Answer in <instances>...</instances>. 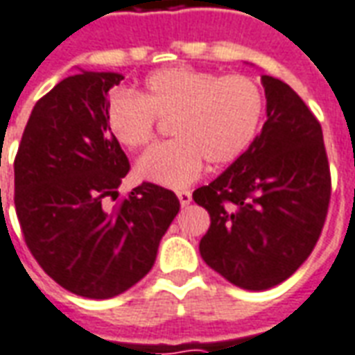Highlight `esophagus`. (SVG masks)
I'll use <instances>...</instances> for the list:
<instances>
[{"label":"esophagus","instance_id":"1","mask_svg":"<svg viewBox=\"0 0 355 355\" xmlns=\"http://www.w3.org/2000/svg\"><path fill=\"white\" fill-rule=\"evenodd\" d=\"M178 198H180L181 208H187L193 200V195H191V191H178Z\"/></svg>","mask_w":355,"mask_h":355}]
</instances>
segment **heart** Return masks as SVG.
I'll return each instance as SVG.
<instances>
[{"label": "heart", "mask_w": 355, "mask_h": 355, "mask_svg": "<svg viewBox=\"0 0 355 355\" xmlns=\"http://www.w3.org/2000/svg\"><path fill=\"white\" fill-rule=\"evenodd\" d=\"M265 94L252 77L219 75L189 66L153 71L139 94L115 90L105 121L111 136L130 151L153 141L159 121H172L175 139L160 144L138 162L141 180L185 187L209 166L231 164L259 134Z\"/></svg>", "instance_id": "b5f03b06"}]
</instances>
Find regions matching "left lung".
Returning a JSON list of instances; mask_svg holds the SVG:
<instances>
[{"instance_id":"8db88e82","label":"left lung","mask_w":355,"mask_h":355,"mask_svg":"<svg viewBox=\"0 0 355 355\" xmlns=\"http://www.w3.org/2000/svg\"><path fill=\"white\" fill-rule=\"evenodd\" d=\"M266 123L248 151L193 198L208 209L200 255L234 286L265 291L309 259L322 234L331 174L322 126L301 96L270 75Z\"/></svg>"}]
</instances>
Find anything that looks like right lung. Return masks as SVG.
Returning <instances> with one entry per match:
<instances>
[{
    "instance_id": "obj_1",
    "label": "right lung",
    "mask_w": 355,
    "mask_h": 355,
    "mask_svg": "<svg viewBox=\"0 0 355 355\" xmlns=\"http://www.w3.org/2000/svg\"><path fill=\"white\" fill-rule=\"evenodd\" d=\"M113 71L66 77L33 105L15 159V208L26 245L56 284L87 299L130 289L155 265L160 238L180 211L155 183L117 206L128 159L105 121Z\"/></svg>"
}]
</instances>
